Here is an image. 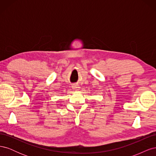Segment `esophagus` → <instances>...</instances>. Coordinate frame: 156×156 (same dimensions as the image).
<instances>
[{
    "mask_svg": "<svg viewBox=\"0 0 156 156\" xmlns=\"http://www.w3.org/2000/svg\"><path fill=\"white\" fill-rule=\"evenodd\" d=\"M79 88L80 87H79L78 84H73V86H72V88H73V90H78Z\"/></svg>",
    "mask_w": 156,
    "mask_h": 156,
    "instance_id": "1",
    "label": "esophagus"
}]
</instances>
